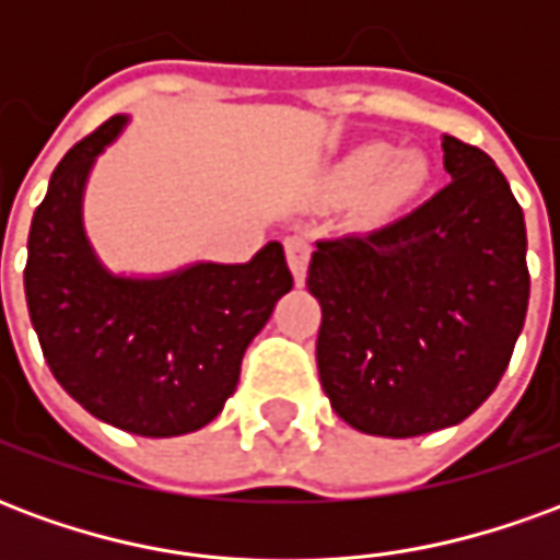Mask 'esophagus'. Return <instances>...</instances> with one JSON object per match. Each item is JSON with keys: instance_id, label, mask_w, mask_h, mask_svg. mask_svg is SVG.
Returning a JSON list of instances; mask_svg holds the SVG:
<instances>
[{"instance_id": "34e87169", "label": "esophagus", "mask_w": 560, "mask_h": 560, "mask_svg": "<svg viewBox=\"0 0 560 560\" xmlns=\"http://www.w3.org/2000/svg\"><path fill=\"white\" fill-rule=\"evenodd\" d=\"M284 252H288V267L293 272V281L303 284L305 272H308V257H312V243L303 240V236H291L284 243Z\"/></svg>"}]
</instances>
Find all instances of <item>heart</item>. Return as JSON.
Masks as SVG:
<instances>
[{
    "label": "heart",
    "mask_w": 560,
    "mask_h": 560,
    "mask_svg": "<svg viewBox=\"0 0 560 560\" xmlns=\"http://www.w3.org/2000/svg\"><path fill=\"white\" fill-rule=\"evenodd\" d=\"M332 179L345 191L372 185V197L377 207L396 209L405 207L425 188L429 164L417 152L393 155V147L387 143H363L345 155Z\"/></svg>",
    "instance_id": "heart-1"
}]
</instances>
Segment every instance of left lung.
<instances>
[{"label": "left lung", "mask_w": 560, "mask_h": 560, "mask_svg": "<svg viewBox=\"0 0 560 560\" xmlns=\"http://www.w3.org/2000/svg\"><path fill=\"white\" fill-rule=\"evenodd\" d=\"M450 185L411 215L317 243V372L357 432L417 438L492 396L528 312L525 215L504 173L444 135Z\"/></svg>", "instance_id": "left-lung-1"}]
</instances>
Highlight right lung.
I'll return each mask as SVG.
<instances>
[{
  "instance_id": "right-lung-1",
  "label": "right lung",
  "mask_w": 560,
  "mask_h": 560,
  "mask_svg": "<svg viewBox=\"0 0 560 560\" xmlns=\"http://www.w3.org/2000/svg\"><path fill=\"white\" fill-rule=\"evenodd\" d=\"M128 122L107 119L59 161L32 215L23 288L44 360L80 408L140 438H176L219 417L293 276L276 240L245 264L191 260L155 276L107 267L83 197Z\"/></svg>"
}]
</instances>
